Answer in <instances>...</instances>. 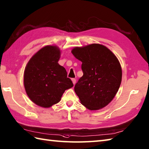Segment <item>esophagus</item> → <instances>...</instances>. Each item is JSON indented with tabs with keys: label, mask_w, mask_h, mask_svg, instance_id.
<instances>
[{
	"label": "esophagus",
	"mask_w": 149,
	"mask_h": 149,
	"mask_svg": "<svg viewBox=\"0 0 149 149\" xmlns=\"http://www.w3.org/2000/svg\"><path fill=\"white\" fill-rule=\"evenodd\" d=\"M72 82H73V84H74V85H75V83H76V79H72Z\"/></svg>",
	"instance_id": "obj_1"
}]
</instances>
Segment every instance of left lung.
Here are the masks:
<instances>
[{"instance_id":"8db88e82","label":"left lung","mask_w":149,"mask_h":149,"mask_svg":"<svg viewBox=\"0 0 149 149\" xmlns=\"http://www.w3.org/2000/svg\"><path fill=\"white\" fill-rule=\"evenodd\" d=\"M72 53L82 62L83 75L74 91L84 106L98 110L114 98L122 81V69L114 54L104 45L93 44L75 47Z\"/></svg>"}]
</instances>
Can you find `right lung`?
<instances>
[{"label": "right lung", "instance_id": "1", "mask_svg": "<svg viewBox=\"0 0 149 149\" xmlns=\"http://www.w3.org/2000/svg\"><path fill=\"white\" fill-rule=\"evenodd\" d=\"M61 50L46 45L30 59L24 72V86L29 98L40 107L47 108L61 101L64 91L74 85L58 61Z\"/></svg>", "mask_w": 149, "mask_h": 149}]
</instances>
